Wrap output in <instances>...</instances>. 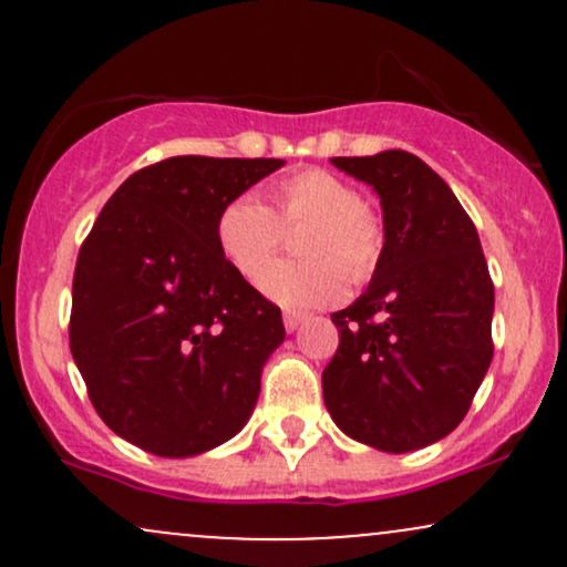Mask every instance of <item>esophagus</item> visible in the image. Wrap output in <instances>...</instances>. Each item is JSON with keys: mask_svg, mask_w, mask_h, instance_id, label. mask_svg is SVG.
I'll list each match as a JSON object with an SVG mask.
<instances>
[{"mask_svg": "<svg viewBox=\"0 0 567 567\" xmlns=\"http://www.w3.org/2000/svg\"><path fill=\"white\" fill-rule=\"evenodd\" d=\"M306 320L303 315H298V311H285V330L292 333V330H298V324Z\"/></svg>", "mask_w": 567, "mask_h": 567, "instance_id": "obj_1", "label": "esophagus"}]
</instances>
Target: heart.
Returning a JSON list of instances; mask_svg holds the SVG:
<instances>
[{
	"label": "heart",
	"mask_w": 567,
	"mask_h": 567,
	"mask_svg": "<svg viewBox=\"0 0 567 567\" xmlns=\"http://www.w3.org/2000/svg\"><path fill=\"white\" fill-rule=\"evenodd\" d=\"M309 225L299 249L306 262H278L261 276V290L290 309L328 306L351 282L373 275L383 250V220L349 181L328 171H303L279 181L275 207L243 194L220 210V252L239 275L252 279L284 241V229Z\"/></svg>",
	"instance_id": "b5f03b06"
}]
</instances>
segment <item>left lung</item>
<instances>
[{"mask_svg": "<svg viewBox=\"0 0 567 567\" xmlns=\"http://www.w3.org/2000/svg\"><path fill=\"white\" fill-rule=\"evenodd\" d=\"M379 194L383 250L368 290L336 311L322 370L336 426L383 453L432 445L464 421L493 360V282L472 218L415 154L333 157Z\"/></svg>", "mask_w": 567, "mask_h": 567, "instance_id": "8db88e82", "label": "left lung"}]
</instances>
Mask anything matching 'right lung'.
Returning a JSON list of instances; mask_svg holds the SVG:
<instances>
[{
	"instance_id": "right-lung-1",
	"label": "right lung",
	"mask_w": 567,
	"mask_h": 567,
	"mask_svg": "<svg viewBox=\"0 0 567 567\" xmlns=\"http://www.w3.org/2000/svg\"><path fill=\"white\" fill-rule=\"evenodd\" d=\"M282 159L171 157L133 173L84 239L71 354L103 424L188 458L247 424L282 315L220 252V210Z\"/></svg>"
}]
</instances>
